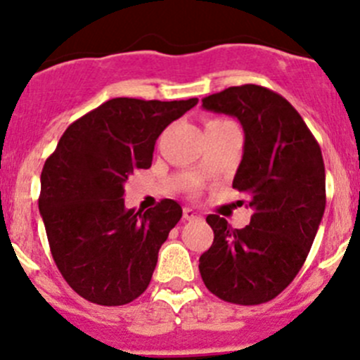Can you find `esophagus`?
Wrapping results in <instances>:
<instances>
[{"label": "esophagus", "instance_id": "esophagus-1", "mask_svg": "<svg viewBox=\"0 0 360 360\" xmlns=\"http://www.w3.org/2000/svg\"><path fill=\"white\" fill-rule=\"evenodd\" d=\"M183 216H184V219H186V221H197V219H202L200 214H198L197 210H195V209H191V207H184Z\"/></svg>", "mask_w": 360, "mask_h": 360}]
</instances>
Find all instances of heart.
Instances as JSON below:
<instances>
[{
  "label": "heart",
  "mask_w": 360,
  "mask_h": 360,
  "mask_svg": "<svg viewBox=\"0 0 360 360\" xmlns=\"http://www.w3.org/2000/svg\"><path fill=\"white\" fill-rule=\"evenodd\" d=\"M228 123H231V122H228V120H223V118H210V120H207L205 129H209V127H221V125H228Z\"/></svg>",
  "instance_id": "1"
}]
</instances>
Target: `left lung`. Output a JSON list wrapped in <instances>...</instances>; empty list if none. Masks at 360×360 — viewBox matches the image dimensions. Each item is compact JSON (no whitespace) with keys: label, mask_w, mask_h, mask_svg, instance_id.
<instances>
[{"label":"left lung","mask_w":360,"mask_h":360,"mask_svg":"<svg viewBox=\"0 0 360 360\" xmlns=\"http://www.w3.org/2000/svg\"><path fill=\"white\" fill-rule=\"evenodd\" d=\"M202 106L242 123L244 155L233 188L252 209L240 230L207 216L214 242L200 256L202 281L228 303H266L301 270L324 216L321 146L291 103L264 86H230L203 97Z\"/></svg>","instance_id":"8db88e82"}]
</instances>
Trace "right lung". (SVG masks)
Here are the masks:
<instances>
[{
  "label": "right lung",
  "mask_w": 360,
  "mask_h": 360,
  "mask_svg": "<svg viewBox=\"0 0 360 360\" xmlns=\"http://www.w3.org/2000/svg\"><path fill=\"white\" fill-rule=\"evenodd\" d=\"M198 99L116 97L72 122L41 170L39 212L64 281L90 303L120 307L150 285L158 250L183 216L163 198L125 209L130 174L153 162L155 143Z\"/></svg>",
  "instance_id": "add662e5"
}]
</instances>
